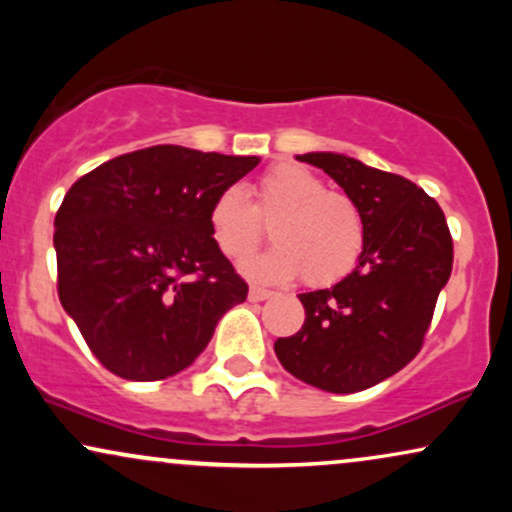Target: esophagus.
Segmentation results:
<instances>
[{
    "mask_svg": "<svg viewBox=\"0 0 512 512\" xmlns=\"http://www.w3.org/2000/svg\"><path fill=\"white\" fill-rule=\"evenodd\" d=\"M272 296V291H267V289H262V286H250V291H248V298L252 303H260V301H267V298Z\"/></svg>",
    "mask_w": 512,
    "mask_h": 512,
    "instance_id": "esophagus-1",
    "label": "esophagus"
}]
</instances>
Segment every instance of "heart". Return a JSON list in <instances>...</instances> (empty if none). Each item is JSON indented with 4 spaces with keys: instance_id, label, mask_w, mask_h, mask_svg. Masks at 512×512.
<instances>
[{
    "instance_id": "1",
    "label": "heart",
    "mask_w": 512,
    "mask_h": 512,
    "mask_svg": "<svg viewBox=\"0 0 512 512\" xmlns=\"http://www.w3.org/2000/svg\"><path fill=\"white\" fill-rule=\"evenodd\" d=\"M252 202L240 187H226L209 207V233L228 260L257 250L264 223L274 248L245 262V274L260 281H289L303 274L308 286H330L356 267L366 243V223L346 192L327 190L313 170L293 163L269 168L252 187Z\"/></svg>"
}]
</instances>
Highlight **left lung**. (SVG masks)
<instances>
[{
  "label": "left lung",
  "instance_id": "8db88e82",
  "mask_svg": "<svg viewBox=\"0 0 512 512\" xmlns=\"http://www.w3.org/2000/svg\"><path fill=\"white\" fill-rule=\"evenodd\" d=\"M358 204L366 243L332 289L301 293L303 327L274 342L293 378L351 395L395 375L421 351L452 272L443 209L421 187L342 154H305Z\"/></svg>",
  "mask_w": 512,
  "mask_h": 512
}]
</instances>
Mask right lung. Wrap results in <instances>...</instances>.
Here are the masks:
<instances>
[{
  "instance_id": "obj_1",
  "label": "right lung",
  "mask_w": 512,
  "mask_h": 512,
  "mask_svg": "<svg viewBox=\"0 0 512 512\" xmlns=\"http://www.w3.org/2000/svg\"><path fill=\"white\" fill-rule=\"evenodd\" d=\"M257 163L158 144L69 187L55 216L57 293L110 373L137 383L180 373L248 298L211 238L209 207Z\"/></svg>"
}]
</instances>
